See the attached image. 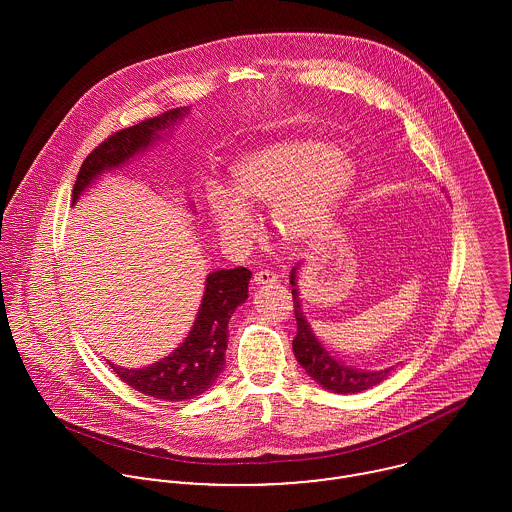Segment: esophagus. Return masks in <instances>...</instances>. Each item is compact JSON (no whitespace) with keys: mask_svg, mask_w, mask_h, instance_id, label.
<instances>
[{"mask_svg":"<svg viewBox=\"0 0 512 512\" xmlns=\"http://www.w3.org/2000/svg\"><path fill=\"white\" fill-rule=\"evenodd\" d=\"M278 282V276L270 270H260L254 274V284L256 286H268V284H276Z\"/></svg>","mask_w":512,"mask_h":512,"instance_id":"esophagus-1","label":"esophagus"}]
</instances>
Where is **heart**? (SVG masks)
Returning a JSON list of instances; mask_svg holds the SVG:
<instances>
[{"label": "heart", "mask_w": 512, "mask_h": 512, "mask_svg": "<svg viewBox=\"0 0 512 512\" xmlns=\"http://www.w3.org/2000/svg\"><path fill=\"white\" fill-rule=\"evenodd\" d=\"M357 181V165L341 147L286 138L242 153L230 167V193L209 185L207 203L220 238L248 246L258 224L250 211L270 209L280 238L305 246L319 240Z\"/></svg>", "instance_id": "1"}]
</instances>
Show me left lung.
<instances>
[{"mask_svg":"<svg viewBox=\"0 0 512 512\" xmlns=\"http://www.w3.org/2000/svg\"><path fill=\"white\" fill-rule=\"evenodd\" d=\"M295 270H292L290 284L293 286V313L297 321V335L293 339V353L297 363L305 368V372L323 388L337 392V394H355L363 392L382 380L394 370V366H378V368H361V366H351L339 359L333 351L325 349V345L317 339L311 323L307 321L297 290H295Z\"/></svg>","mask_w":512,"mask_h":512,"instance_id":"obj_1","label":"left lung"}]
</instances>
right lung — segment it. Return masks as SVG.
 Returning <instances> with one entry per match:
<instances>
[{"instance_id":"obj_1","label":"right lung","mask_w":512,"mask_h":512,"mask_svg":"<svg viewBox=\"0 0 512 512\" xmlns=\"http://www.w3.org/2000/svg\"><path fill=\"white\" fill-rule=\"evenodd\" d=\"M185 114L187 108H173L106 138L86 155L76 175L73 205L98 175L130 161L136 153L159 140V132L171 128ZM250 276L252 272L242 266L209 274L197 315L177 345L169 347L165 355L157 357L149 365L136 368L108 365L128 386L157 400L181 402L203 394L224 370L228 319L234 309L246 301Z\"/></svg>"}]
</instances>
